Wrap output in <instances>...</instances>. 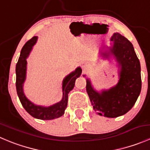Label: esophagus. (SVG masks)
<instances>
[{
    "instance_id": "obj_1",
    "label": "esophagus",
    "mask_w": 150,
    "mask_h": 150,
    "mask_svg": "<svg viewBox=\"0 0 150 150\" xmlns=\"http://www.w3.org/2000/svg\"><path fill=\"white\" fill-rule=\"evenodd\" d=\"M81 67H82L83 69H86V68L88 67V63H87V62H83L81 63Z\"/></svg>"
}]
</instances>
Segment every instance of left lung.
Returning <instances> with one entry per match:
<instances>
[{"label": "left lung", "mask_w": 150, "mask_h": 150, "mask_svg": "<svg viewBox=\"0 0 150 150\" xmlns=\"http://www.w3.org/2000/svg\"><path fill=\"white\" fill-rule=\"evenodd\" d=\"M110 46L103 45L99 57L113 59L117 67L118 81L108 89L98 91L86 78V91L95 112L101 116L117 117L128 112L137 102L142 89L141 66L132 43L118 33L110 38ZM83 77H86L83 75Z\"/></svg>", "instance_id": "left-lung-1"}]
</instances>
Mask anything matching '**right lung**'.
Returning a JSON list of instances; mask_svg holds the SVG:
<instances>
[{"label":"right lung","mask_w":150,"mask_h":150,"mask_svg":"<svg viewBox=\"0 0 150 150\" xmlns=\"http://www.w3.org/2000/svg\"><path fill=\"white\" fill-rule=\"evenodd\" d=\"M38 40L37 36H34L28 40L21 51L19 60L16 65V88L17 95L21 104L25 110L33 117L40 120H47L58 118L64 115L67 106L68 93L73 89L75 80L81 76L82 69L80 67H77L73 72L67 75L62 81V98L57 103L52 105L42 106L37 105L29 100L24 92V84L27 78V59L30 56L33 47Z\"/></svg>","instance_id":"obj_1"}]
</instances>
